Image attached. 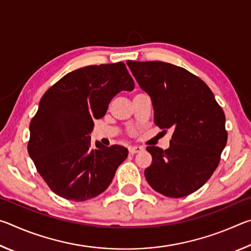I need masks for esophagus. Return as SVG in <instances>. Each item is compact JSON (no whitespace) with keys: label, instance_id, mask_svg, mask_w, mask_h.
<instances>
[{"label":"esophagus","instance_id":"34e87169","mask_svg":"<svg viewBox=\"0 0 251 251\" xmlns=\"http://www.w3.org/2000/svg\"><path fill=\"white\" fill-rule=\"evenodd\" d=\"M143 150H144V148L142 146H130L128 148V151H129L130 155H134V154H136V152L142 151Z\"/></svg>","mask_w":251,"mask_h":251}]
</instances>
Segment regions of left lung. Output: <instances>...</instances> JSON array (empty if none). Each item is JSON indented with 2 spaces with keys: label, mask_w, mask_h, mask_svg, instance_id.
<instances>
[{
  "label": "left lung",
  "mask_w": 251,
  "mask_h": 251,
  "mask_svg": "<svg viewBox=\"0 0 251 251\" xmlns=\"http://www.w3.org/2000/svg\"><path fill=\"white\" fill-rule=\"evenodd\" d=\"M127 65L151 97L155 124L174 130L167 150L146 147L152 157L148 184L172 198L193 194L209 179L226 146L224 110L206 83L182 67L159 61Z\"/></svg>",
  "instance_id": "obj_1"
}]
</instances>
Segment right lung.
I'll use <instances>...</instances> for the list:
<instances>
[{
  "label": "right lung",
  "mask_w": 251,
  "mask_h": 251,
  "mask_svg": "<svg viewBox=\"0 0 251 251\" xmlns=\"http://www.w3.org/2000/svg\"><path fill=\"white\" fill-rule=\"evenodd\" d=\"M134 87L120 62L75 70L46 91L29 124L27 151L55 194L84 201L107 189L128 150L100 142L95 148L90 135L94 120L105 115L110 100Z\"/></svg>",
  "instance_id": "obj_1"
}]
</instances>
